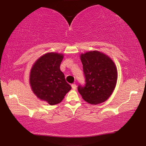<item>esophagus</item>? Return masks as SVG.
Masks as SVG:
<instances>
[{"instance_id": "obj_1", "label": "esophagus", "mask_w": 146, "mask_h": 146, "mask_svg": "<svg viewBox=\"0 0 146 146\" xmlns=\"http://www.w3.org/2000/svg\"><path fill=\"white\" fill-rule=\"evenodd\" d=\"M72 88L73 90H76V84H72Z\"/></svg>"}]
</instances>
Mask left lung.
I'll use <instances>...</instances> for the list:
<instances>
[{"instance_id": "obj_1", "label": "left lung", "mask_w": 146, "mask_h": 146, "mask_svg": "<svg viewBox=\"0 0 146 146\" xmlns=\"http://www.w3.org/2000/svg\"><path fill=\"white\" fill-rule=\"evenodd\" d=\"M86 84L78 90L82 98L91 104H98L108 99L117 82V72L113 62L98 51L82 54Z\"/></svg>"}]
</instances>
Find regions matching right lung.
I'll list each match as a JSON object with an SVG mask.
<instances>
[{"instance_id": "obj_1", "label": "right lung", "mask_w": 146, "mask_h": 146, "mask_svg": "<svg viewBox=\"0 0 146 146\" xmlns=\"http://www.w3.org/2000/svg\"><path fill=\"white\" fill-rule=\"evenodd\" d=\"M62 59L61 54L47 53L37 60L31 71L30 83L33 92L50 105L61 102L72 88L60 68Z\"/></svg>"}]
</instances>
